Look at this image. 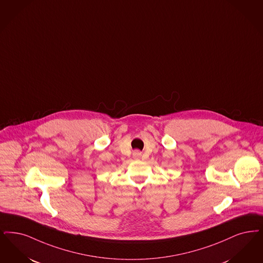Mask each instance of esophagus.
<instances>
[{"instance_id": "34e87169", "label": "esophagus", "mask_w": 263, "mask_h": 263, "mask_svg": "<svg viewBox=\"0 0 263 263\" xmlns=\"http://www.w3.org/2000/svg\"><path fill=\"white\" fill-rule=\"evenodd\" d=\"M133 156H134L135 158H139V157L141 156V152H140V151H138V149L134 151V152H133Z\"/></svg>"}]
</instances>
